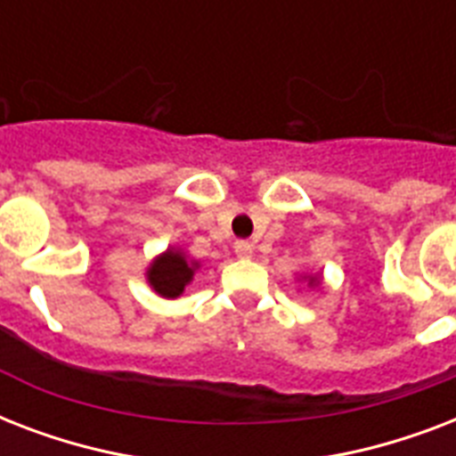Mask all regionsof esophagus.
Masks as SVG:
<instances>
[{
  "label": "esophagus",
  "instance_id": "esophagus-1",
  "mask_svg": "<svg viewBox=\"0 0 456 456\" xmlns=\"http://www.w3.org/2000/svg\"><path fill=\"white\" fill-rule=\"evenodd\" d=\"M253 248H256V246H253L250 241H236L234 243V250L239 257H250L253 256Z\"/></svg>",
  "mask_w": 456,
  "mask_h": 456
}]
</instances>
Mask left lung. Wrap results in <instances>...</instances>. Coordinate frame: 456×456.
Returning <instances> with one entry per match:
<instances>
[{"mask_svg": "<svg viewBox=\"0 0 456 456\" xmlns=\"http://www.w3.org/2000/svg\"><path fill=\"white\" fill-rule=\"evenodd\" d=\"M310 284H312V286L319 284V279H317V277H310Z\"/></svg>", "mask_w": 456, "mask_h": 456, "instance_id": "obj_1", "label": "left lung"}]
</instances>
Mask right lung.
I'll return each instance as SVG.
<instances>
[{
  "mask_svg": "<svg viewBox=\"0 0 456 456\" xmlns=\"http://www.w3.org/2000/svg\"><path fill=\"white\" fill-rule=\"evenodd\" d=\"M199 270L196 260L182 253L179 248H167L163 256H158L149 270H146V279L151 284L153 291L163 298H179L184 293L186 284H191L193 272Z\"/></svg>",
  "mask_w": 456,
  "mask_h": 456,
  "instance_id": "right-lung-1",
  "label": "right lung"
}]
</instances>
